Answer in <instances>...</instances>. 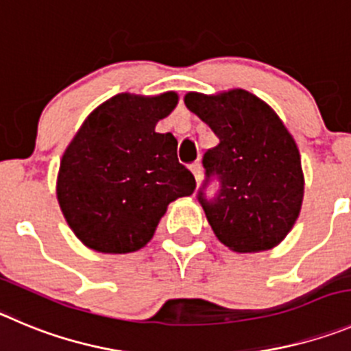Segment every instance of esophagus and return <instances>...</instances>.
Wrapping results in <instances>:
<instances>
[{
  "label": "esophagus",
  "instance_id": "esophagus-1",
  "mask_svg": "<svg viewBox=\"0 0 351 351\" xmlns=\"http://www.w3.org/2000/svg\"><path fill=\"white\" fill-rule=\"evenodd\" d=\"M201 162H199V160H195V162H192V165H191V171L192 173H194V176H195V180H197V182H199V180H201Z\"/></svg>",
  "mask_w": 351,
  "mask_h": 351
}]
</instances>
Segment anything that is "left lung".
Masks as SVG:
<instances>
[{
    "mask_svg": "<svg viewBox=\"0 0 351 351\" xmlns=\"http://www.w3.org/2000/svg\"><path fill=\"white\" fill-rule=\"evenodd\" d=\"M185 106L220 140L204 152V182L197 191L213 232L237 253L271 250L293 228L303 201V171L293 136L250 91L186 93ZM213 182L217 191L208 196Z\"/></svg>",
    "mask_w": 351,
    "mask_h": 351,
    "instance_id": "obj_1",
    "label": "left lung"
}]
</instances>
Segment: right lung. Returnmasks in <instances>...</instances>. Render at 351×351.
Listing matches in <instances>:
<instances>
[{
	"mask_svg": "<svg viewBox=\"0 0 351 351\" xmlns=\"http://www.w3.org/2000/svg\"><path fill=\"white\" fill-rule=\"evenodd\" d=\"M176 93H119L84 121L64 152L57 197L69 227L100 253L138 251L171 201L191 195L195 178L176 156L171 133L156 124Z\"/></svg>",
	"mask_w": 351,
	"mask_h": 351,
	"instance_id": "right-lung-1",
	"label": "right lung"
}]
</instances>
